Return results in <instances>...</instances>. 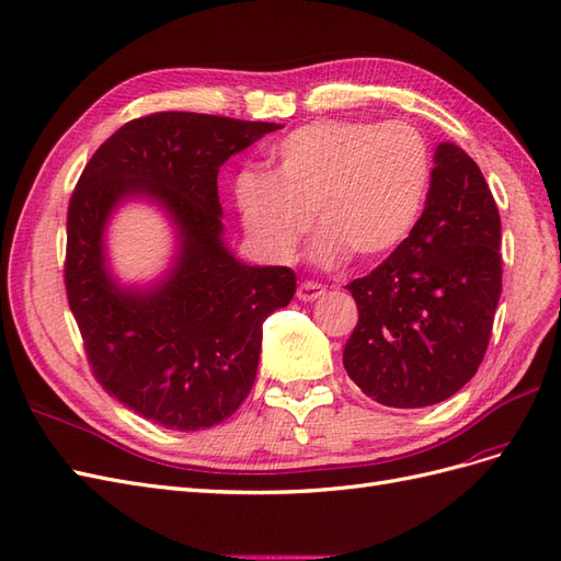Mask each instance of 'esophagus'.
<instances>
[{"instance_id":"obj_1","label":"esophagus","mask_w":561,"mask_h":561,"mask_svg":"<svg viewBox=\"0 0 561 561\" xmlns=\"http://www.w3.org/2000/svg\"><path fill=\"white\" fill-rule=\"evenodd\" d=\"M327 294V289L322 284H317V282H300V286H298V291H296V296H298V300H317L319 296H324Z\"/></svg>"}]
</instances>
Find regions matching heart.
Returning a JSON list of instances; mask_svg holds the SVG:
<instances>
[{"label":"heart","instance_id":"heart-1","mask_svg":"<svg viewBox=\"0 0 561 561\" xmlns=\"http://www.w3.org/2000/svg\"><path fill=\"white\" fill-rule=\"evenodd\" d=\"M272 173L234 181L242 226L263 255L291 261L314 216L319 265L388 259L407 242L425 206L430 150L407 122L319 119L282 138Z\"/></svg>","mask_w":561,"mask_h":561}]
</instances>
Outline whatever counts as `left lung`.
Returning <instances> with one entry per match:
<instances>
[{
	"mask_svg": "<svg viewBox=\"0 0 561 561\" xmlns=\"http://www.w3.org/2000/svg\"><path fill=\"white\" fill-rule=\"evenodd\" d=\"M425 209L386 261L345 289L359 322L343 366L366 397L394 409L444 402L477 374L503 291L501 216L474 159L435 152Z\"/></svg>",
	"mask_w": 561,
	"mask_h": 561,
	"instance_id": "obj_1",
	"label": "left lung"
}]
</instances>
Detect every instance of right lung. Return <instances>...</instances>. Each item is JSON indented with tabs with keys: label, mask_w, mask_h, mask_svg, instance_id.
<instances>
[{
	"label": "right lung",
	"mask_w": 561,
	"mask_h": 561,
	"mask_svg": "<svg viewBox=\"0 0 561 561\" xmlns=\"http://www.w3.org/2000/svg\"><path fill=\"white\" fill-rule=\"evenodd\" d=\"M279 124L199 112L126 122L93 152L68 206L66 294L93 378L142 419L169 430L218 425L259 371L263 322L296 294L291 267L239 263L220 239L218 169ZM140 191L180 222L184 249L154 293H122L102 263V228Z\"/></svg>",
	"instance_id": "obj_1"
}]
</instances>
